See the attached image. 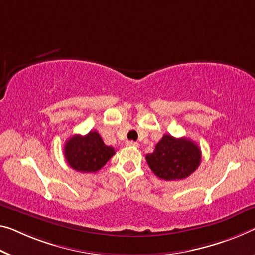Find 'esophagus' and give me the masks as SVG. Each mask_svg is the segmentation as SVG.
Here are the masks:
<instances>
[{
    "mask_svg": "<svg viewBox=\"0 0 255 255\" xmlns=\"http://www.w3.org/2000/svg\"><path fill=\"white\" fill-rule=\"evenodd\" d=\"M127 146L128 147H139V143L135 142V141H127Z\"/></svg>",
    "mask_w": 255,
    "mask_h": 255,
    "instance_id": "obj_1",
    "label": "esophagus"
}]
</instances>
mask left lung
<instances>
[{
	"instance_id": "8db88e82",
	"label": "left lung",
	"mask_w": 255,
	"mask_h": 255,
	"mask_svg": "<svg viewBox=\"0 0 255 255\" xmlns=\"http://www.w3.org/2000/svg\"><path fill=\"white\" fill-rule=\"evenodd\" d=\"M202 151L194 141L164 134L154 152L146 155L150 170L163 180H181L196 171L201 164Z\"/></svg>"
}]
</instances>
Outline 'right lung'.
I'll list each match as a JSON object with an SVG mask.
<instances>
[{"instance_id": "1", "label": "right lung", "mask_w": 255, "mask_h": 255, "mask_svg": "<svg viewBox=\"0 0 255 255\" xmlns=\"http://www.w3.org/2000/svg\"><path fill=\"white\" fill-rule=\"evenodd\" d=\"M64 154L74 170L91 173L99 171L115 155V149L105 144L97 131H90L87 135L75 134L69 138L64 147Z\"/></svg>"}]
</instances>
